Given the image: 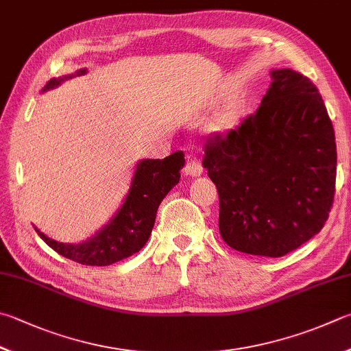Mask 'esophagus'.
Wrapping results in <instances>:
<instances>
[{
  "mask_svg": "<svg viewBox=\"0 0 351 351\" xmlns=\"http://www.w3.org/2000/svg\"><path fill=\"white\" fill-rule=\"evenodd\" d=\"M203 173V168L202 165L198 163V160L195 158H191V160L186 162V165L183 167V174L184 176H189V177H197Z\"/></svg>",
  "mask_w": 351,
  "mask_h": 351,
  "instance_id": "34e87169",
  "label": "esophagus"
}]
</instances>
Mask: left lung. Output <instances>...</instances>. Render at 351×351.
Returning <instances> with one entry per match:
<instances>
[{
    "instance_id": "1",
    "label": "left lung",
    "mask_w": 351,
    "mask_h": 351,
    "mask_svg": "<svg viewBox=\"0 0 351 351\" xmlns=\"http://www.w3.org/2000/svg\"><path fill=\"white\" fill-rule=\"evenodd\" d=\"M202 163L228 246L272 258L298 249L324 228L335 198V130L318 88L298 71L274 70L258 110L209 137Z\"/></svg>"
}]
</instances>
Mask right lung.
I'll use <instances>...</instances> for the list:
<instances>
[{"mask_svg": "<svg viewBox=\"0 0 351 351\" xmlns=\"http://www.w3.org/2000/svg\"><path fill=\"white\" fill-rule=\"evenodd\" d=\"M79 70L76 75H84ZM51 79L44 91L56 87L64 79ZM184 165L183 151H177L165 158H145L137 163L128 195L121 209L107 226H104L90 240L79 244H64L51 240L47 235H38L69 260L84 266H110L138 252L148 241L154 228L158 204L180 180V169Z\"/></svg>", "mask_w": 351, "mask_h": 351, "instance_id": "add662e5", "label": "right lung"}]
</instances>
